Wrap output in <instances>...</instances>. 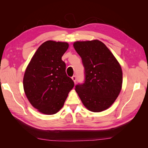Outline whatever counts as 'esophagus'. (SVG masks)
<instances>
[{"label":"esophagus","instance_id":"1","mask_svg":"<svg viewBox=\"0 0 148 148\" xmlns=\"http://www.w3.org/2000/svg\"><path fill=\"white\" fill-rule=\"evenodd\" d=\"M71 78H72V79L73 80V82L75 83H76V82H77V76L76 75H73L72 77H71Z\"/></svg>","mask_w":148,"mask_h":148}]
</instances>
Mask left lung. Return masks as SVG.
<instances>
[{
	"label": "left lung",
	"instance_id": "8db88e82",
	"mask_svg": "<svg viewBox=\"0 0 148 148\" xmlns=\"http://www.w3.org/2000/svg\"><path fill=\"white\" fill-rule=\"evenodd\" d=\"M73 47L84 68V83L75 86L83 104L94 112L108 109L122 89V71L119 63L98 40L77 41Z\"/></svg>",
	"mask_w": 148,
	"mask_h": 148
}]
</instances>
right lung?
I'll list each match as a JSON object with an SVG mask.
<instances>
[{"label":"right lung","instance_id":"1","mask_svg":"<svg viewBox=\"0 0 148 148\" xmlns=\"http://www.w3.org/2000/svg\"><path fill=\"white\" fill-rule=\"evenodd\" d=\"M68 48L66 42H44L26 69L23 78L25 95L31 105L42 114L53 115L59 111L74 86L62 60Z\"/></svg>","mask_w":148,"mask_h":148}]
</instances>
